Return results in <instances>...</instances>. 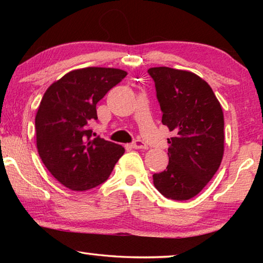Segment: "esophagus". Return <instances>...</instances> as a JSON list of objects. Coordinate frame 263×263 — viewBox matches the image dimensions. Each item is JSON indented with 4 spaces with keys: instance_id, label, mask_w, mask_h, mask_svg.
Here are the masks:
<instances>
[{
    "instance_id": "34e87169",
    "label": "esophagus",
    "mask_w": 263,
    "mask_h": 263,
    "mask_svg": "<svg viewBox=\"0 0 263 263\" xmlns=\"http://www.w3.org/2000/svg\"><path fill=\"white\" fill-rule=\"evenodd\" d=\"M132 147L136 148V149H147V145L145 144L144 141L140 140V139H137L132 142Z\"/></svg>"
}]
</instances>
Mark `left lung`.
I'll return each instance as SVG.
<instances>
[{
    "label": "left lung",
    "instance_id": "1",
    "mask_svg": "<svg viewBox=\"0 0 263 263\" xmlns=\"http://www.w3.org/2000/svg\"><path fill=\"white\" fill-rule=\"evenodd\" d=\"M168 138L169 162L153 175V183L164 197L186 201L195 197L216 174L224 155V115L211 87L188 70L153 67Z\"/></svg>",
    "mask_w": 263,
    "mask_h": 263
}]
</instances>
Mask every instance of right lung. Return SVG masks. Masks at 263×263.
<instances>
[{"mask_svg":"<svg viewBox=\"0 0 263 263\" xmlns=\"http://www.w3.org/2000/svg\"><path fill=\"white\" fill-rule=\"evenodd\" d=\"M126 75L117 68L75 69L44 94L35 115L38 153L68 189L84 191L102 184L125 152L121 145L92 137L88 126L97 119V102Z\"/></svg>","mask_w":263,"mask_h":263,"instance_id":"add662e5","label":"right lung"}]
</instances>
